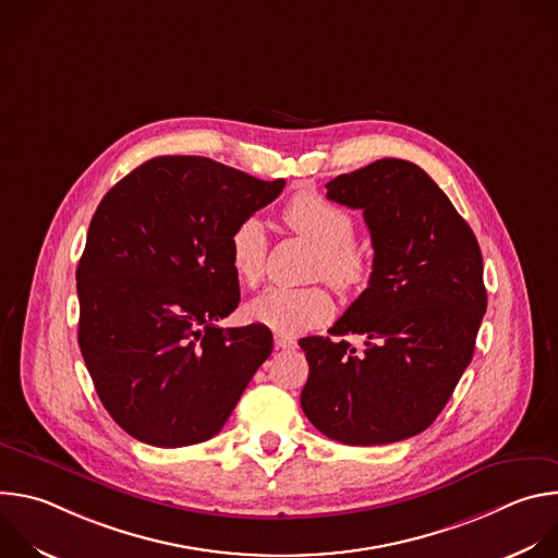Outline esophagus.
Returning <instances> with one entry per match:
<instances>
[{
  "mask_svg": "<svg viewBox=\"0 0 558 558\" xmlns=\"http://www.w3.org/2000/svg\"><path fill=\"white\" fill-rule=\"evenodd\" d=\"M274 344H276L278 351H287V349H295V347H298V342H295L293 338H287V336H282V333H276V336H274Z\"/></svg>",
  "mask_w": 558,
  "mask_h": 558,
  "instance_id": "34e87169",
  "label": "esophagus"
}]
</instances>
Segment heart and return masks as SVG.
I'll return each mask as SVG.
<instances>
[{"label":"heart","instance_id":"b5f03b06","mask_svg":"<svg viewBox=\"0 0 558 558\" xmlns=\"http://www.w3.org/2000/svg\"><path fill=\"white\" fill-rule=\"evenodd\" d=\"M282 220L320 250L315 274L329 280L338 291H353L368 278L371 258L368 252L353 241L355 220L347 209L320 194L300 192L284 205ZM265 254L267 233L263 222L258 218L238 222L229 233V263L235 278L254 287L263 278ZM245 313L252 323L284 336H298L327 323L333 313V302L323 287H274L254 298Z\"/></svg>","mask_w":558,"mask_h":558}]
</instances>
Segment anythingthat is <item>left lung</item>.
Here are the masks:
<instances>
[{"label":"left lung","mask_w":558,"mask_h":558,"mask_svg":"<svg viewBox=\"0 0 558 558\" xmlns=\"http://www.w3.org/2000/svg\"><path fill=\"white\" fill-rule=\"evenodd\" d=\"M327 198L364 211L375 256L368 287L329 329L340 340H300V404L340 444L402 441L437 420L472 360L488 306L482 250L437 183L402 158L340 174ZM344 335H362L363 351Z\"/></svg>","instance_id":"1"}]
</instances>
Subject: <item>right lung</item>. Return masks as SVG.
Returning <instances> with one entry per match:
<instances>
[{
    "mask_svg": "<svg viewBox=\"0 0 558 558\" xmlns=\"http://www.w3.org/2000/svg\"><path fill=\"white\" fill-rule=\"evenodd\" d=\"M282 187L205 156H156L99 203L76 267L78 347L134 439H211L271 355L265 325L218 320L241 302L229 233Z\"/></svg>",
    "mask_w": 558,
    "mask_h": 558,
    "instance_id": "obj_1",
    "label": "right lung"
}]
</instances>
